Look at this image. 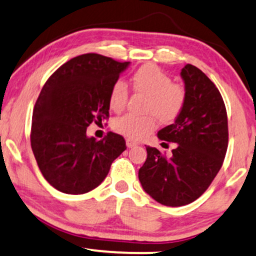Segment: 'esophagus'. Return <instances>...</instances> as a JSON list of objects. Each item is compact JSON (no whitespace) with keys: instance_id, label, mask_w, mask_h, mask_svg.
Masks as SVG:
<instances>
[{"instance_id":"esophagus-1","label":"esophagus","mask_w":256,"mask_h":256,"mask_svg":"<svg viewBox=\"0 0 256 256\" xmlns=\"http://www.w3.org/2000/svg\"><path fill=\"white\" fill-rule=\"evenodd\" d=\"M137 145H138L137 142L132 140V139H128V140H126V146H128V148H132L137 146Z\"/></svg>"}]
</instances>
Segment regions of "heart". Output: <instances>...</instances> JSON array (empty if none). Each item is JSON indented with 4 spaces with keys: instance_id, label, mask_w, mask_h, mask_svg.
Here are the masks:
<instances>
[{
    "instance_id": "b5f03b06",
    "label": "heart",
    "mask_w": 256,
    "mask_h": 256,
    "mask_svg": "<svg viewBox=\"0 0 256 256\" xmlns=\"http://www.w3.org/2000/svg\"><path fill=\"white\" fill-rule=\"evenodd\" d=\"M132 86L136 92L148 96L145 112L150 113L143 117L124 114L116 118L112 128L124 137L139 140L156 128V116L162 122H170L178 117L182 111L186 92L183 87L172 84V80L154 64H145L136 70L132 76ZM128 98V90L122 80L113 84L110 92V108L113 111H122Z\"/></svg>"
}]
</instances>
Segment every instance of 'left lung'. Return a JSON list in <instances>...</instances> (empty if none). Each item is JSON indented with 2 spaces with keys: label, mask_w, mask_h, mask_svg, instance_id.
<instances>
[{
  "label": "left lung",
  "mask_w": 256,
  "mask_h": 256,
  "mask_svg": "<svg viewBox=\"0 0 256 256\" xmlns=\"http://www.w3.org/2000/svg\"><path fill=\"white\" fill-rule=\"evenodd\" d=\"M180 78L186 90L182 111L157 134L160 140L177 146L171 157L148 146V158L138 172L144 192L168 206L198 198L221 169L228 148L227 111L218 87L190 64Z\"/></svg>",
  "instance_id": "1"
}]
</instances>
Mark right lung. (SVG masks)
Segmentation results:
<instances>
[{"label":"right lung","instance_id":"right-lung-1","mask_svg":"<svg viewBox=\"0 0 256 256\" xmlns=\"http://www.w3.org/2000/svg\"><path fill=\"white\" fill-rule=\"evenodd\" d=\"M130 62L88 53L52 74L35 102L30 144L38 169L61 192L80 195L99 186L125 139L108 132L102 140L86 134L93 122L108 117L110 92Z\"/></svg>","mask_w":256,"mask_h":256}]
</instances>
